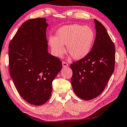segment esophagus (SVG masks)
<instances>
[{
  "mask_svg": "<svg viewBox=\"0 0 127 127\" xmlns=\"http://www.w3.org/2000/svg\"><path fill=\"white\" fill-rule=\"evenodd\" d=\"M62 66H63V67H64V68H65V67H68L69 65H68V64L66 63V62L63 61V62H62Z\"/></svg>",
  "mask_w": 127,
  "mask_h": 127,
  "instance_id": "esophagus-1",
  "label": "esophagus"
}]
</instances>
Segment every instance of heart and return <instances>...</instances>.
Masks as SVG:
<instances>
[{"mask_svg":"<svg viewBox=\"0 0 127 127\" xmlns=\"http://www.w3.org/2000/svg\"><path fill=\"white\" fill-rule=\"evenodd\" d=\"M95 38L94 30L89 26L72 24L60 28L56 37L50 36L48 39L52 51L55 56L61 57L67 51L76 60L85 58L91 51Z\"/></svg>","mask_w":127,"mask_h":127,"instance_id":"b5f03b06","label":"heart"}]
</instances>
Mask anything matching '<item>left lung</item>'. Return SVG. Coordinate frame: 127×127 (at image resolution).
<instances>
[{"label":"left lung","mask_w":127,"mask_h":127,"mask_svg":"<svg viewBox=\"0 0 127 127\" xmlns=\"http://www.w3.org/2000/svg\"><path fill=\"white\" fill-rule=\"evenodd\" d=\"M96 37L89 54L70 65L73 89L80 98L91 100L103 91L114 70L115 47L105 27L94 19Z\"/></svg>","instance_id":"obj_1"}]
</instances>
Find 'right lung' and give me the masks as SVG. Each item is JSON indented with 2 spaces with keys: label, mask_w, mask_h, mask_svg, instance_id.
I'll return each mask as SVG.
<instances>
[{
  "label": "right lung",
  "mask_w": 127,
  "mask_h": 127,
  "mask_svg": "<svg viewBox=\"0 0 127 127\" xmlns=\"http://www.w3.org/2000/svg\"><path fill=\"white\" fill-rule=\"evenodd\" d=\"M48 25L44 18L27 20L9 44L10 76L22 98L36 106L49 99L52 82L62 69L60 59L48 52Z\"/></svg>",
  "instance_id": "1"
}]
</instances>
